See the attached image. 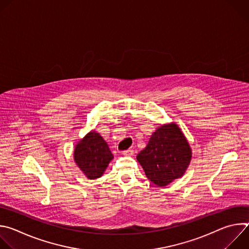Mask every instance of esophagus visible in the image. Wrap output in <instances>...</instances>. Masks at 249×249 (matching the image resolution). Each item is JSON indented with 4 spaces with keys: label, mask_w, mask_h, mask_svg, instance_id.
Returning a JSON list of instances; mask_svg holds the SVG:
<instances>
[{
    "label": "esophagus",
    "mask_w": 249,
    "mask_h": 249,
    "mask_svg": "<svg viewBox=\"0 0 249 249\" xmlns=\"http://www.w3.org/2000/svg\"><path fill=\"white\" fill-rule=\"evenodd\" d=\"M122 154H123V156H125V157H131V156H133V155H134V150L129 149V150L123 151V152H122Z\"/></svg>",
    "instance_id": "34e87169"
}]
</instances>
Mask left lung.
Returning <instances> with one entry per match:
<instances>
[{
	"label": "left lung",
	"instance_id": "left-lung-1",
	"mask_svg": "<svg viewBox=\"0 0 249 249\" xmlns=\"http://www.w3.org/2000/svg\"><path fill=\"white\" fill-rule=\"evenodd\" d=\"M192 153L186 138L175 123L159 127L137 160L148 178L158 186H166L181 177L187 169Z\"/></svg>",
	"mask_w": 249,
	"mask_h": 249
}]
</instances>
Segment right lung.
<instances>
[{"label": "right lung", "instance_id": "obj_1", "mask_svg": "<svg viewBox=\"0 0 249 249\" xmlns=\"http://www.w3.org/2000/svg\"><path fill=\"white\" fill-rule=\"evenodd\" d=\"M112 159L108 145L94 131L87 134L75 147V162L89 179L100 177Z\"/></svg>", "mask_w": 249, "mask_h": 249}]
</instances>
